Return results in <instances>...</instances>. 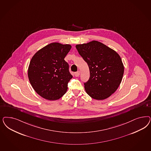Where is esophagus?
Segmentation results:
<instances>
[{"label":"esophagus","instance_id":"1","mask_svg":"<svg viewBox=\"0 0 151 151\" xmlns=\"http://www.w3.org/2000/svg\"><path fill=\"white\" fill-rule=\"evenodd\" d=\"M79 74H80V72H79V71H78V72L74 73V76H75L76 77H78V76H79Z\"/></svg>","mask_w":151,"mask_h":151}]
</instances>
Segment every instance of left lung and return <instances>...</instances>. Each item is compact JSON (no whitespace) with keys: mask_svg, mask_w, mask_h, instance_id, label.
Wrapping results in <instances>:
<instances>
[{"mask_svg":"<svg viewBox=\"0 0 151 151\" xmlns=\"http://www.w3.org/2000/svg\"><path fill=\"white\" fill-rule=\"evenodd\" d=\"M76 47L89 69L90 77L84 83L86 92L97 100L110 97L119 86L124 73L119 55L96 40L77 44Z\"/></svg>","mask_w":151,"mask_h":151,"instance_id":"obj_1","label":"left lung"}]
</instances>
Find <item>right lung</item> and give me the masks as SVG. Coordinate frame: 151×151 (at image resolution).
<instances>
[{"mask_svg":"<svg viewBox=\"0 0 151 151\" xmlns=\"http://www.w3.org/2000/svg\"><path fill=\"white\" fill-rule=\"evenodd\" d=\"M72 48L70 44L52 43L34 54L29 63L28 76L34 91L49 101L62 97L73 76L64 59Z\"/></svg>","mask_w":151,"mask_h":151,"instance_id":"obj_1","label":"right lung"}]
</instances>
